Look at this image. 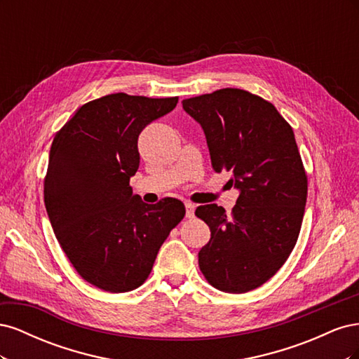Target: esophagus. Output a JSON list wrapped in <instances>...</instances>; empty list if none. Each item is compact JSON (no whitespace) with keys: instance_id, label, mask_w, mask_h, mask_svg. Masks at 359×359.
Wrapping results in <instances>:
<instances>
[{"instance_id":"1","label":"esophagus","mask_w":359,"mask_h":359,"mask_svg":"<svg viewBox=\"0 0 359 359\" xmlns=\"http://www.w3.org/2000/svg\"><path fill=\"white\" fill-rule=\"evenodd\" d=\"M194 210H196V206H194V203H191V202L186 203V217H187V219H193V217H194Z\"/></svg>"}]
</instances>
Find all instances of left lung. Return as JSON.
Returning <instances> with one entry per match:
<instances>
[{"label":"left lung","mask_w":359,"mask_h":359,"mask_svg":"<svg viewBox=\"0 0 359 359\" xmlns=\"http://www.w3.org/2000/svg\"><path fill=\"white\" fill-rule=\"evenodd\" d=\"M203 128L215 172L232 173L240 190L232 214L202 205L196 214L211 238L199 252L208 283L229 293L262 286L297 244L307 201V175L295 135L273 103L238 88L182 100Z\"/></svg>","instance_id":"obj_1"}]
</instances>
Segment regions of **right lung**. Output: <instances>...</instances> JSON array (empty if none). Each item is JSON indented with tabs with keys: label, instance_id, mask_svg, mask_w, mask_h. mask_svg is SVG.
<instances>
[{
	"label": "right lung",
	"instance_id": "add662e5",
	"mask_svg": "<svg viewBox=\"0 0 359 359\" xmlns=\"http://www.w3.org/2000/svg\"><path fill=\"white\" fill-rule=\"evenodd\" d=\"M177 103L178 97L109 94L81 106L53 137L45 177L52 229L79 276L102 290L144 285L186 215L181 201L148 205L130 187L140 132Z\"/></svg>",
	"mask_w": 359,
	"mask_h": 359
}]
</instances>
